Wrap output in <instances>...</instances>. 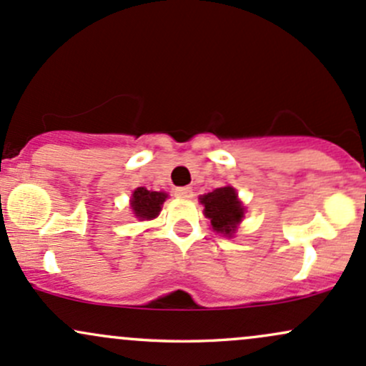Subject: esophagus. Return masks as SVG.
Wrapping results in <instances>:
<instances>
[{
    "label": "esophagus",
    "instance_id": "esophagus-1",
    "mask_svg": "<svg viewBox=\"0 0 366 366\" xmlns=\"http://www.w3.org/2000/svg\"><path fill=\"white\" fill-rule=\"evenodd\" d=\"M174 195L179 199H192L194 197V192L190 187H179L174 190Z\"/></svg>",
    "mask_w": 366,
    "mask_h": 366
}]
</instances>
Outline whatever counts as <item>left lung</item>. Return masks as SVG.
<instances>
[{"mask_svg":"<svg viewBox=\"0 0 366 366\" xmlns=\"http://www.w3.org/2000/svg\"><path fill=\"white\" fill-rule=\"evenodd\" d=\"M204 206V214L211 219L214 232L223 235H232L237 230V225L244 218V206L237 197V192L232 187H222L199 197Z\"/></svg>","mask_w":366,"mask_h":366,"instance_id":"obj_1","label":"left lung"}]
</instances>
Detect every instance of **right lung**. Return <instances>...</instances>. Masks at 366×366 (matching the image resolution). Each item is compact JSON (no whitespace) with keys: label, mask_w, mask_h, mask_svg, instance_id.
<instances>
[{"label":"right lung","mask_w":366,"mask_h":366,"mask_svg":"<svg viewBox=\"0 0 366 366\" xmlns=\"http://www.w3.org/2000/svg\"><path fill=\"white\" fill-rule=\"evenodd\" d=\"M166 199V192H152L147 190L144 187H139L132 192L131 209L134 211V216L139 218L141 222H143V219H153L159 216Z\"/></svg>","instance_id":"1"}]
</instances>
